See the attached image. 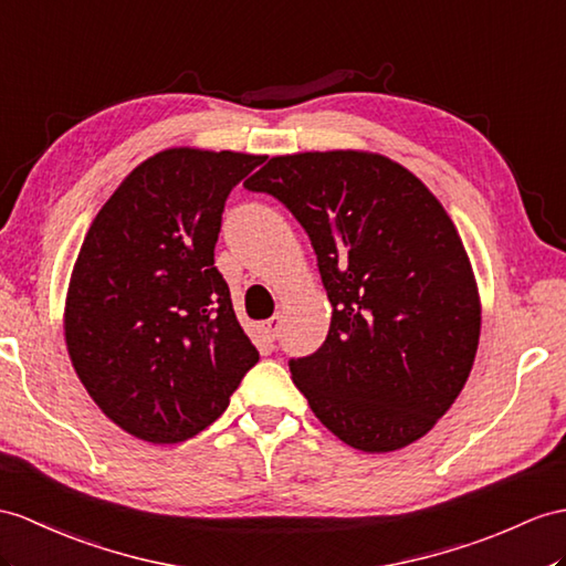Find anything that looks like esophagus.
Segmentation results:
<instances>
[{
	"label": "esophagus",
	"instance_id": "1",
	"mask_svg": "<svg viewBox=\"0 0 566 566\" xmlns=\"http://www.w3.org/2000/svg\"><path fill=\"white\" fill-rule=\"evenodd\" d=\"M281 326H283V316H281V314H273L271 319L264 322V334H266L271 340H275V338H279V334H281Z\"/></svg>",
	"mask_w": 566,
	"mask_h": 566
}]
</instances>
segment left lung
<instances>
[{"label": "left lung", "instance_id": "8db88e82", "mask_svg": "<svg viewBox=\"0 0 566 566\" xmlns=\"http://www.w3.org/2000/svg\"><path fill=\"white\" fill-rule=\"evenodd\" d=\"M244 187L305 228L334 307L322 348L287 363L314 416L369 453L430 432L480 338L471 261L442 203L403 165L360 150L271 158Z\"/></svg>", "mask_w": 566, "mask_h": 566}]
</instances>
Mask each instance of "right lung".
Wrapping results in <instances>:
<instances>
[{"label": "right lung", "instance_id": "1", "mask_svg": "<svg viewBox=\"0 0 566 566\" xmlns=\"http://www.w3.org/2000/svg\"><path fill=\"white\" fill-rule=\"evenodd\" d=\"M264 156L170 148L95 216L64 312L69 357L122 430L177 444L216 422L259 350L213 250L230 191Z\"/></svg>", "mask_w": 566, "mask_h": 566}]
</instances>
